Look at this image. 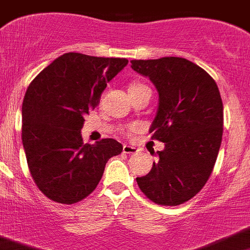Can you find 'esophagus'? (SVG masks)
Instances as JSON below:
<instances>
[{
    "label": "esophagus",
    "instance_id": "1",
    "mask_svg": "<svg viewBox=\"0 0 250 250\" xmlns=\"http://www.w3.org/2000/svg\"><path fill=\"white\" fill-rule=\"evenodd\" d=\"M137 147L130 146V145H123V152L125 154H137Z\"/></svg>",
    "mask_w": 250,
    "mask_h": 250
}]
</instances>
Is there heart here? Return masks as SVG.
<instances>
[{
	"mask_svg": "<svg viewBox=\"0 0 250 250\" xmlns=\"http://www.w3.org/2000/svg\"><path fill=\"white\" fill-rule=\"evenodd\" d=\"M143 86H145V85H144V84H142V83H132V84H130V85H129V91L137 90V89L143 88ZM133 128H134V127H129V128H128L127 132H130V130H132Z\"/></svg>",
	"mask_w": 250,
	"mask_h": 250,
	"instance_id": "heart-1",
	"label": "heart"
}]
</instances>
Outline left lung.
Wrapping results in <instances>:
<instances>
[{
  "label": "left lung",
  "instance_id": "left-lung-1",
  "mask_svg": "<svg viewBox=\"0 0 250 250\" xmlns=\"http://www.w3.org/2000/svg\"><path fill=\"white\" fill-rule=\"evenodd\" d=\"M132 68L149 77L159 91L151 139L165 143L151 171L137 177L151 202L176 207L202 190L222 140L224 105L216 82L202 67L182 57L133 60Z\"/></svg>",
  "mask_w": 250,
  "mask_h": 250
}]
</instances>
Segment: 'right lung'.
<instances>
[{"instance_id": "add662e5", "label": "right lung", "mask_w": 250, "mask_h": 250, "mask_svg": "<svg viewBox=\"0 0 250 250\" xmlns=\"http://www.w3.org/2000/svg\"><path fill=\"white\" fill-rule=\"evenodd\" d=\"M127 58L68 52L33 79L21 106V142L39 189L60 204H74L95 190L106 162L122 144L106 138L84 144V116L100 103L108 82Z\"/></svg>"}]
</instances>
